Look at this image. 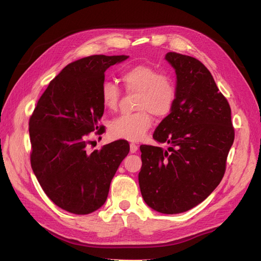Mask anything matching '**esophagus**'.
Returning a JSON list of instances; mask_svg holds the SVG:
<instances>
[{"mask_svg":"<svg viewBox=\"0 0 261 261\" xmlns=\"http://www.w3.org/2000/svg\"><path fill=\"white\" fill-rule=\"evenodd\" d=\"M129 150H130L132 153H135L138 150V146L136 144H130L129 145Z\"/></svg>","mask_w":261,"mask_h":261,"instance_id":"esophagus-1","label":"esophagus"}]
</instances>
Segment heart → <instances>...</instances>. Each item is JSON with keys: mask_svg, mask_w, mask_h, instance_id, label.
Instances as JSON below:
<instances>
[{"mask_svg": "<svg viewBox=\"0 0 261 261\" xmlns=\"http://www.w3.org/2000/svg\"><path fill=\"white\" fill-rule=\"evenodd\" d=\"M121 78L126 91L137 93L138 111L115 117L110 123L109 130L115 138L138 141L151 128L152 114L164 117L171 112L176 99V85L170 74L159 73L154 66L143 63L126 68ZM121 96V89L115 83H102L100 97L107 110H116Z\"/></svg>", "mask_w": 261, "mask_h": 261, "instance_id": "heart-1", "label": "heart"}]
</instances>
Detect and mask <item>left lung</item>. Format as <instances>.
Segmentation results:
<instances>
[{
	"label": "left lung",
	"instance_id": "1",
	"mask_svg": "<svg viewBox=\"0 0 261 261\" xmlns=\"http://www.w3.org/2000/svg\"><path fill=\"white\" fill-rule=\"evenodd\" d=\"M176 73V99L153 138L171 145H141V196L153 210L175 215L194 208L222 179L234 141L231 108L209 69L195 58L165 55Z\"/></svg>",
	"mask_w": 261,
	"mask_h": 261
}]
</instances>
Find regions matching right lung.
<instances>
[{"instance_id":"obj_1","label":"right lung","mask_w":261,"mask_h":261,"mask_svg":"<svg viewBox=\"0 0 261 261\" xmlns=\"http://www.w3.org/2000/svg\"><path fill=\"white\" fill-rule=\"evenodd\" d=\"M127 55H90L69 63L50 82L29 118L30 163L49 198L63 210L88 215L107 200L110 184L129 152L126 140L88 153L89 134L101 135L105 72Z\"/></svg>"}]
</instances>
